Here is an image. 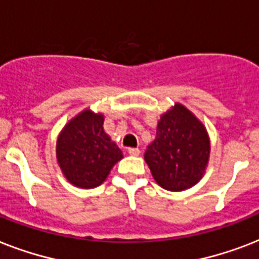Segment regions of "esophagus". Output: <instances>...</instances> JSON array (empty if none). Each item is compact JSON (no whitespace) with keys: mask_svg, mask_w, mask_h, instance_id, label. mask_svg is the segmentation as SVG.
<instances>
[{"mask_svg":"<svg viewBox=\"0 0 259 259\" xmlns=\"http://www.w3.org/2000/svg\"><path fill=\"white\" fill-rule=\"evenodd\" d=\"M127 153H129L130 156H140L141 152H140L138 148H129V149H127Z\"/></svg>","mask_w":259,"mask_h":259,"instance_id":"esophagus-1","label":"esophagus"}]
</instances>
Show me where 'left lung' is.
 Returning a JSON list of instances; mask_svg holds the SVG:
<instances>
[{
    "label": "left lung",
    "mask_w": 259,
    "mask_h": 259,
    "mask_svg": "<svg viewBox=\"0 0 259 259\" xmlns=\"http://www.w3.org/2000/svg\"><path fill=\"white\" fill-rule=\"evenodd\" d=\"M211 144L203 122L181 103H175L157 122L156 138L145 162L161 188L180 192L196 185L208 166Z\"/></svg>",
    "instance_id": "8db88e82"
}]
</instances>
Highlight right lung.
<instances>
[{
    "instance_id": "1",
    "label": "right lung",
    "mask_w": 259,
    "mask_h": 259,
    "mask_svg": "<svg viewBox=\"0 0 259 259\" xmlns=\"http://www.w3.org/2000/svg\"><path fill=\"white\" fill-rule=\"evenodd\" d=\"M103 114L84 109L58 136V164L68 183L78 188L99 187L123 158L122 150L103 129Z\"/></svg>"
}]
</instances>
